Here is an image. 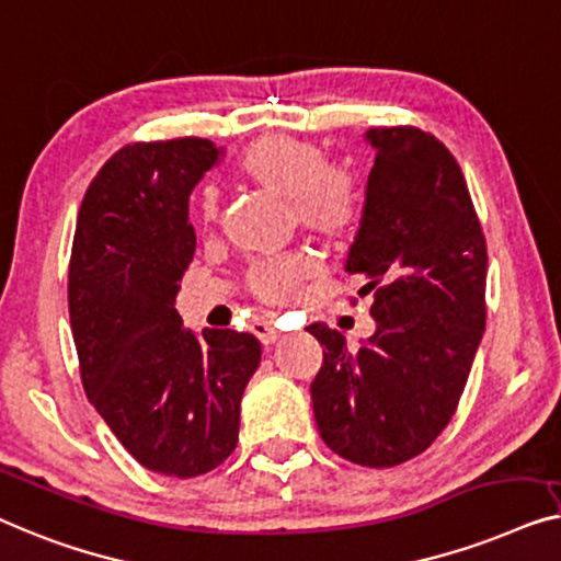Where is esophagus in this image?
<instances>
[{"label":"esophagus","instance_id":"1","mask_svg":"<svg viewBox=\"0 0 561 561\" xmlns=\"http://www.w3.org/2000/svg\"><path fill=\"white\" fill-rule=\"evenodd\" d=\"M251 333H254L264 345H272L279 337V330L266 320H254V325H251Z\"/></svg>","mask_w":561,"mask_h":561}]
</instances>
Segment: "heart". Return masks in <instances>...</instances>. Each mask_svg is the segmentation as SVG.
Segmentation results:
<instances>
[{
    "label": "heart",
    "instance_id": "heart-1",
    "mask_svg": "<svg viewBox=\"0 0 561 561\" xmlns=\"http://www.w3.org/2000/svg\"><path fill=\"white\" fill-rule=\"evenodd\" d=\"M241 175L264 191L289 201L302 231L328 243H341L356 233L363 216V185L348 164L328 162L325 149L310 139L270 134L254 141L241 160ZM203 224H216L218 195L203 191L198 201ZM302 256L259 262L251 270V289L270 302H282L307 277Z\"/></svg>",
    "mask_w": 561,
    "mask_h": 561
}]
</instances>
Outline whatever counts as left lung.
I'll use <instances>...</instances> for the list:
<instances>
[{
  "instance_id": "obj_1",
  "label": "left lung",
  "mask_w": 561,
  "mask_h": 561,
  "mask_svg": "<svg viewBox=\"0 0 561 561\" xmlns=\"http://www.w3.org/2000/svg\"><path fill=\"white\" fill-rule=\"evenodd\" d=\"M376 149L345 272L374 295L376 333L348 348L312 322L320 437L366 468L424 453L453 420L485 330L488 249L453 152L416 126L366 131Z\"/></svg>"
}]
</instances>
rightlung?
<instances>
[{"mask_svg": "<svg viewBox=\"0 0 561 561\" xmlns=\"http://www.w3.org/2000/svg\"><path fill=\"white\" fill-rule=\"evenodd\" d=\"M220 154L198 137L122 147L83 195L70 251L85 397L134 460L172 478L203 476L233 453L262 360L251 333L195 335L175 310L195 254L187 201Z\"/></svg>", "mask_w": 561, "mask_h": 561, "instance_id": "add662e5", "label": "right lung"}]
</instances>
